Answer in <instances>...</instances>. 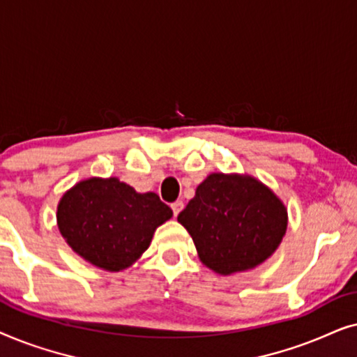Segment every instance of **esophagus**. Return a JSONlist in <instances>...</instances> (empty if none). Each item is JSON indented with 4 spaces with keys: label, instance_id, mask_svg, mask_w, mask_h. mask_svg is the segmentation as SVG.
<instances>
[{
    "label": "esophagus",
    "instance_id": "1",
    "mask_svg": "<svg viewBox=\"0 0 357 357\" xmlns=\"http://www.w3.org/2000/svg\"><path fill=\"white\" fill-rule=\"evenodd\" d=\"M170 206H172V211H174V216L177 218L178 216V213L182 211L183 209V202H175V203H172L170 204Z\"/></svg>",
    "mask_w": 357,
    "mask_h": 357
}]
</instances>
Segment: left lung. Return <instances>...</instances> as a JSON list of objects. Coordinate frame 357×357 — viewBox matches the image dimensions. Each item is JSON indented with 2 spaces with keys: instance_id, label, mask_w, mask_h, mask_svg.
<instances>
[{
  "instance_id": "8db88e82",
  "label": "left lung",
  "mask_w": 357,
  "mask_h": 357,
  "mask_svg": "<svg viewBox=\"0 0 357 357\" xmlns=\"http://www.w3.org/2000/svg\"><path fill=\"white\" fill-rule=\"evenodd\" d=\"M203 265L218 275L252 270L273 255L287 229V209L250 175L211 174L178 214Z\"/></svg>"
}]
</instances>
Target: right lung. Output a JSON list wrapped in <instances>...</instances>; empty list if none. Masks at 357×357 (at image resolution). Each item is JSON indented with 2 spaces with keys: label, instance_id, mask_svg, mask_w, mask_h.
Returning <instances> with one entry per match:
<instances>
[{
  "label": "right lung",
  "instance_id": "1",
  "mask_svg": "<svg viewBox=\"0 0 357 357\" xmlns=\"http://www.w3.org/2000/svg\"><path fill=\"white\" fill-rule=\"evenodd\" d=\"M170 218L172 209L158 195L138 193L116 177L82 180L63 195L56 209L68 245L107 271L133 265Z\"/></svg>",
  "mask_w": 357,
  "mask_h": 357
}]
</instances>
